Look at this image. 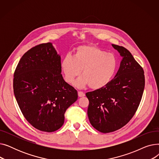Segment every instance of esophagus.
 <instances>
[{
    "instance_id": "obj_1",
    "label": "esophagus",
    "mask_w": 159,
    "mask_h": 159,
    "mask_svg": "<svg viewBox=\"0 0 159 159\" xmlns=\"http://www.w3.org/2000/svg\"><path fill=\"white\" fill-rule=\"evenodd\" d=\"M78 95L79 97H84L85 96V93L82 92V91H78Z\"/></svg>"
}]
</instances>
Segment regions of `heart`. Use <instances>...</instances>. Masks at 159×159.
<instances>
[{"label":"heart","instance_id":"1","mask_svg":"<svg viewBox=\"0 0 159 159\" xmlns=\"http://www.w3.org/2000/svg\"><path fill=\"white\" fill-rule=\"evenodd\" d=\"M116 56L94 45H81L75 49L74 56L66 55L61 68L66 82L71 84L80 73L82 76L75 85L82 88L99 89L109 83L117 70Z\"/></svg>","mask_w":159,"mask_h":159}]
</instances>
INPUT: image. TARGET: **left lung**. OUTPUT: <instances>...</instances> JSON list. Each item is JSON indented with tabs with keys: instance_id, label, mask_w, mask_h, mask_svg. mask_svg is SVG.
<instances>
[{
	"instance_id": "1",
	"label": "left lung",
	"mask_w": 159,
	"mask_h": 159,
	"mask_svg": "<svg viewBox=\"0 0 159 159\" xmlns=\"http://www.w3.org/2000/svg\"><path fill=\"white\" fill-rule=\"evenodd\" d=\"M123 57L115 77L104 88L86 93L91 124L100 132L110 133L128 124L136 113L145 86L143 68L122 46L112 44Z\"/></svg>"
}]
</instances>
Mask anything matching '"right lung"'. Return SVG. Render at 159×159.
Returning a JSON list of instances; mask_svg holds the SVG:
<instances>
[{"mask_svg":"<svg viewBox=\"0 0 159 159\" xmlns=\"http://www.w3.org/2000/svg\"><path fill=\"white\" fill-rule=\"evenodd\" d=\"M61 59L51 43L31 48L20 58L13 75V91L20 110L36 129L53 132L62 127L66 110L77 91L61 74Z\"/></svg>","mask_w":159,"mask_h":159,"instance_id":"obj_1","label":"right lung"}]
</instances>
